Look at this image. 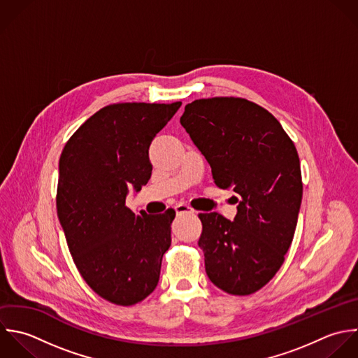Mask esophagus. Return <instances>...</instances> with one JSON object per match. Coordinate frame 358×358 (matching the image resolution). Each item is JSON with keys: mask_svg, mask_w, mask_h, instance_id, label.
I'll return each instance as SVG.
<instances>
[{"mask_svg": "<svg viewBox=\"0 0 358 358\" xmlns=\"http://www.w3.org/2000/svg\"><path fill=\"white\" fill-rule=\"evenodd\" d=\"M176 212H177V215H184V213H194L195 210L185 203H180L176 206Z\"/></svg>", "mask_w": 358, "mask_h": 358, "instance_id": "1", "label": "esophagus"}]
</instances>
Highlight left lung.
Masks as SVG:
<instances>
[{
	"label": "left lung",
	"instance_id": "8db88e82",
	"mask_svg": "<svg viewBox=\"0 0 358 358\" xmlns=\"http://www.w3.org/2000/svg\"><path fill=\"white\" fill-rule=\"evenodd\" d=\"M180 122L215 184L238 194L233 222L199 215L206 275L229 294H252L280 269L294 237L303 199L297 149L268 110L241 97L195 100Z\"/></svg>",
	"mask_w": 358,
	"mask_h": 358
}]
</instances>
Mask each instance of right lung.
I'll return each mask as SVG.
<instances>
[{"label": "right lung", "mask_w": 358, "mask_h": 358, "mask_svg": "<svg viewBox=\"0 0 358 358\" xmlns=\"http://www.w3.org/2000/svg\"><path fill=\"white\" fill-rule=\"evenodd\" d=\"M181 101L117 103L86 120L59 157L57 215L72 259L89 287L117 306H134L157 286L171 244L173 209L135 215L129 188L152 176L149 146Z\"/></svg>", "instance_id": "right-lung-1"}]
</instances>
